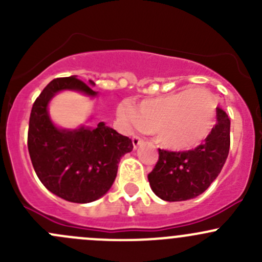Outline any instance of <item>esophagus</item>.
Masks as SVG:
<instances>
[{"label": "esophagus", "instance_id": "34e87169", "mask_svg": "<svg viewBox=\"0 0 262 262\" xmlns=\"http://www.w3.org/2000/svg\"><path fill=\"white\" fill-rule=\"evenodd\" d=\"M132 142H133L134 149H137V148H138L139 146H141L142 143H143V139L139 138V137H137V136H134L133 139H132Z\"/></svg>", "mask_w": 262, "mask_h": 262}]
</instances>
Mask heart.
I'll list each match as a JSON object with an SVG mask.
<instances>
[{"mask_svg": "<svg viewBox=\"0 0 262 262\" xmlns=\"http://www.w3.org/2000/svg\"><path fill=\"white\" fill-rule=\"evenodd\" d=\"M218 105L213 94L203 87L182 89L141 102L133 110L124 106L120 115L171 150H189L207 141L216 123Z\"/></svg>", "mask_w": 262, "mask_h": 262, "instance_id": "1", "label": "heart"}]
</instances>
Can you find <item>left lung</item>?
<instances>
[{
	"mask_svg": "<svg viewBox=\"0 0 262 262\" xmlns=\"http://www.w3.org/2000/svg\"><path fill=\"white\" fill-rule=\"evenodd\" d=\"M231 120L218 107L213 133L203 144L186 152L158 149V161L148 175L152 191L166 202L194 199L218 178L229 152Z\"/></svg>",
	"mask_w": 262,
	"mask_h": 262,
	"instance_id": "obj_1",
	"label": "left lung"
}]
</instances>
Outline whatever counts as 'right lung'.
Returning <instances> with one entry per match:
<instances>
[{"instance_id":"obj_1","label":"right lung","mask_w":262,"mask_h":262,"mask_svg":"<svg viewBox=\"0 0 262 262\" xmlns=\"http://www.w3.org/2000/svg\"><path fill=\"white\" fill-rule=\"evenodd\" d=\"M94 81L84 83L76 76L55 78L47 84L31 109L28 148L41 184L71 203H91L104 196L115 181L118 165L133 143L100 121L97 126L59 128L50 119L48 105L60 91H77L96 97Z\"/></svg>"}]
</instances>
